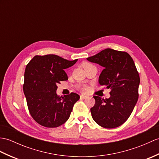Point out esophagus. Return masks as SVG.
Returning a JSON list of instances; mask_svg holds the SVG:
<instances>
[{"label":"esophagus","mask_w":159,"mask_h":159,"mask_svg":"<svg viewBox=\"0 0 159 159\" xmlns=\"http://www.w3.org/2000/svg\"><path fill=\"white\" fill-rule=\"evenodd\" d=\"M87 98H88V96H87V95H80V98H81V99H87Z\"/></svg>","instance_id":"obj_1"}]
</instances>
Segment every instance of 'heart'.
<instances>
[{"label": "heart", "mask_w": 159, "mask_h": 159, "mask_svg": "<svg viewBox=\"0 0 159 159\" xmlns=\"http://www.w3.org/2000/svg\"><path fill=\"white\" fill-rule=\"evenodd\" d=\"M92 66V65L90 64H89V63H84V64H83L84 68H85L87 67H89V66ZM80 89H81V91H82L83 92H87L89 90V87L87 85H83V86L81 87Z\"/></svg>", "instance_id": "heart-1"}]
</instances>
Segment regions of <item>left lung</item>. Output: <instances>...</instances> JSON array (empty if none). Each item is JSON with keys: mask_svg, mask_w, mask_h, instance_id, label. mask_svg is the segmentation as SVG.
I'll use <instances>...</instances> for the list:
<instances>
[{"mask_svg": "<svg viewBox=\"0 0 159 159\" xmlns=\"http://www.w3.org/2000/svg\"><path fill=\"white\" fill-rule=\"evenodd\" d=\"M87 60L104 67L99 83L111 89L108 99L93 96L92 118L102 127H119L130 116L138 99L140 79L134 61L127 52L112 49H106Z\"/></svg>", "mask_w": 159, "mask_h": 159, "instance_id": "obj_1", "label": "left lung"}]
</instances>
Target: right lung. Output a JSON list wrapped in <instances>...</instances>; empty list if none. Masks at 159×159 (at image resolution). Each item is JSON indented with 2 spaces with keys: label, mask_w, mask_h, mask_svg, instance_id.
Here are the masks:
<instances>
[{
  "label": "right lung",
  "mask_w": 159,
  "mask_h": 159,
  "mask_svg": "<svg viewBox=\"0 0 159 159\" xmlns=\"http://www.w3.org/2000/svg\"><path fill=\"white\" fill-rule=\"evenodd\" d=\"M77 60L69 61L53 54L36 55L25 67L23 89L28 110L42 126L57 127L69 119L80 96L75 93L58 96L57 85L68 79L64 70Z\"/></svg>",
  "instance_id": "right-lung-1"
}]
</instances>
